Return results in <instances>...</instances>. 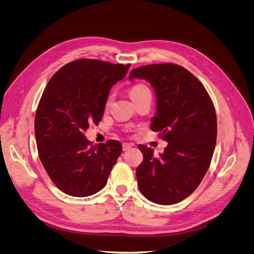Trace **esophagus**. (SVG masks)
Listing matches in <instances>:
<instances>
[{
	"label": "esophagus",
	"instance_id": "1",
	"mask_svg": "<svg viewBox=\"0 0 254 254\" xmlns=\"http://www.w3.org/2000/svg\"><path fill=\"white\" fill-rule=\"evenodd\" d=\"M130 147H132V144H129V143H124L122 144V149H124V152H127V151H128V149H130Z\"/></svg>",
	"mask_w": 254,
	"mask_h": 254
}]
</instances>
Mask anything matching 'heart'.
<instances>
[{"label":"heart","instance_id":"b5f03b06","mask_svg":"<svg viewBox=\"0 0 254 254\" xmlns=\"http://www.w3.org/2000/svg\"><path fill=\"white\" fill-rule=\"evenodd\" d=\"M149 89L145 86V84H142V83H138V84H135L134 87L130 88L129 90V96L130 98H132L133 100H135L136 98H138L139 96H141L143 93L145 92H148ZM112 102V96L110 95L108 98H107V101H106V107L108 108Z\"/></svg>","mask_w":254,"mask_h":254}]
</instances>
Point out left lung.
<instances>
[{
	"instance_id": "1",
	"label": "left lung",
	"mask_w": 254,
	"mask_h": 254,
	"mask_svg": "<svg viewBox=\"0 0 254 254\" xmlns=\"http://www.w3.org/2000/svg\"><path fill=\"white\" fill-rule=\"evenodd\" d=\"M145 78L157 95L151 129L168 142L160 156L138 145L143 155L136 168L139 190L156 204L181 202L199 186L217 141V115L203 83L182 65L167 63L133 69L129 79Z\"/></svg>"
}]
</instances>
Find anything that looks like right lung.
I'll list each match as a JSON object with an SVG mask.
<instances>
[{"instance_id": "1", "label": "right lung", "mask_w": 254, "mask_h": 254, "mask_svg": "<svg viewBox=\"0 0 254 254\" xmlns=\"http://www.w3.org/2000/svg\"><path fill=\"white\" fill-rule=\"evenodd\" d=\"M129 64L80 59L64 64L45 88L34 119L39 157L59 189L72 196L96 193L122 152L117 140L92 145L83 133L98 125L110 89Z\"/></svg>"}]
</instances>
